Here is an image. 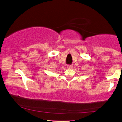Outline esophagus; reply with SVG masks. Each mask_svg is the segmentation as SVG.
<instances>
[{
  "label": "esophagus",
  "instance_id": "esophagus-1",
  "mask_svg": "<svg viewBox=\"0 0 122 122\" xmlns=\"http://www.w3.org/2000/svg\"><path fill=\"white\" fill-rule=\"evenodd\" d=\"M67 67L68 68H71L72 67V65H67Z\"/></svg>",
  "mask_w": 122,
  "mask_h": 122
}]
</instances>
